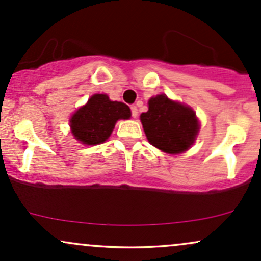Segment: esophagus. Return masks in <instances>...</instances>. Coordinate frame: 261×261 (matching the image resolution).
I'll return each mask as SVG.
<instances>
[{
  "label": "esophagus",
  "mask_w": 261,
  "mask_h": 261,
  "mask_svg": "<svg viewBox=\"0 0 261 261\" xmlns=\"http://www.w3.org/2000/svg\"><path fill=\"white\" fill-rule=\"evenodd\" d=\"M131 114H133V117H137V115H139V110H137V107H135V105L131 107Z\"/></svg>",
  "instance_id": "34e87169"
}]
</instances>
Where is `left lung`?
Segmentation results:
<instances>
[{
    "instance_id": "8db88e82",
    "label": "left lung",
    "mask_w": 261,
    "mask_h": 261,
    "mask_svg": "<svg viewBox=\"0 0 261 261\" xmlns=\"http://www.w3.org/2000/svg\"><path fill=\"white\" fill-rule=\"evenodd\" d=\"M148 142L170 154L187 151L199 131L196 113L187 105L168 99L165 94L148 100V110L140 116Z\"/></svg>"
}]
</instances>
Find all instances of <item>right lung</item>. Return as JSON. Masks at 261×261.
<instances>
[{
  "mask_svg": "<svg viewBox=\"0 0 261 261\" xmlns=\"http://www.w3.org/2000/svg\"><path fill=\"white\" fill-rule=\"evenodd\" d=\"M130 116V108L124 102L111 101L107 94H94L71 116V134L80 144H102L110 137L117 120H127Z\"/></svg>",
  "mask_w": 261,
  "mask_h": 261,
  "instance_id": "add662e5",
  "label": "right lung"
}]
</instances>
